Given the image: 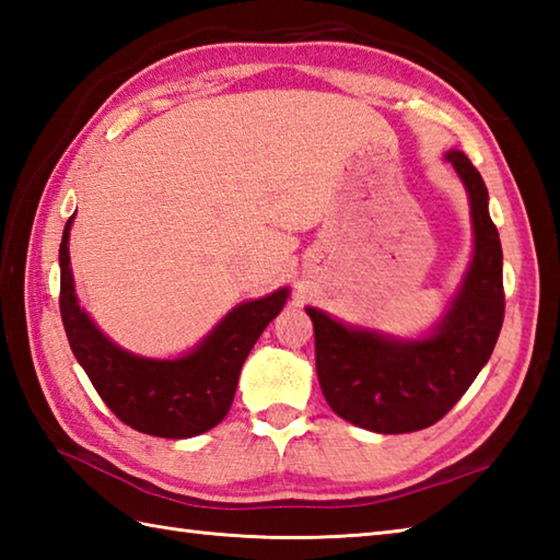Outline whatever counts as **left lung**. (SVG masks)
Instances as JSON below:
<instances>
[{
    "label": "left lung",
    "mask_w": 560,
    "mask_h": 560,
    "mask_svg": "<svg viewBox=\"0 0 560 560\" xmlns=\"http://www.w3.org/2000/svg\"><path fill=\"white\" fill-rule=\"evenodd\" d=\"M445 161L467 189L474 247L438 323L421 337H392L305 307L327 404L343 421L373 433H411L443 419L489 363L503 327V247L489 189L462 151L450 149Z\"/></svg>",
    "instance_id": "1"
}]
</instances>
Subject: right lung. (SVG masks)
Segmentation results:
<instances>
[{
	"mask_svg": "<svg viewBox=\"0 0 560 560\" xmlns=\"http://www.w3.org/2000/svg\"><path fill=\"white\" fill-rule=\"evenodd\" d=\"M69 217L59 243V313L69 347L101 399L122 423L156 438H195L229 413L241 368L261 331L287 305L291 289L235 305L195 349L147 359L105 337L77 299L69 261Z\"/></svg>",
	"mask_w": 560,
	"mask_h": 560,
	"instance_id": "add662e5",
	"label": "right lung"
}]
</instances>
